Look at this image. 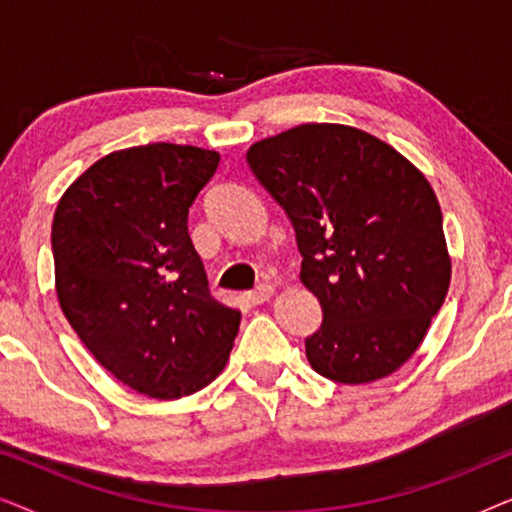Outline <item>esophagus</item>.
<instances>
[{
  "mask_svg": "<svg viewBox=\"0 0 512 512\" xmlns=\"http://www.w3.org/2000/svg\"><path fill=\"white\" fill-rule=\"evenodd\" d=\"M272 296H275V286L272 284H258L254 291H249L247 293V298H249V303H254V305H263L265 300H270Z\"/></svg>",
  "mask_w": 512,
  "mask_h": 512,
  "instance_id": "obj_1",
  "label": "esophagus"
}]
</instances>
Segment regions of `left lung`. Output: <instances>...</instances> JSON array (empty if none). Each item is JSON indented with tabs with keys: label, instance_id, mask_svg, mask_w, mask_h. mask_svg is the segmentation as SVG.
<instances>
[{
	"label": "left lung",
	"instance_id": "obj_1",
	"mask_svg": "<svg viewBox=\"0 0 512 512\" xmlns=\"http://www.w3.org/2000/svg\"><path fill=\"white\" fill-rule=\"evenodd\" d=\"M247 163L293 223L300 282L324 312L305 340L310 366L342 384L401 368L452 277L443 212L424 174L394 146L338 123L261 139Z\"/></svg>",
	"mask_w": 512,
	"mask_h": 512
}]
</instances>
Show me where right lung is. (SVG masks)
Masks as SVG:
<instances>
[{
	"instance_id": "right-lung-1",
	"label": "right lung",
	"mask_w": 512,
	"mask_h": 512,
	"mask_svg": "<svg viewBox=\"0 0 512 512\" xmlns=\"http://www.w3.org/2000/svg\"><path fill=\"white\" fill-rule=\"evenodd\" d=\"M219 160L167 142L114 151L55 209L62 312L100 366L137 394L170 401L207 387L240 331V310L212 298L188 235V207Z\"/></svg>"
}]
</instances>
